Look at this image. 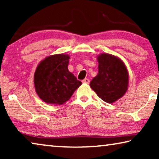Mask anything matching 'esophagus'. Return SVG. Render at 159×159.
I'll list each match as a JSON object with an SVG mask.
<instances>
[{"label":"esophagus","mask_w":159,"mask_h":159,"mask_svg":"<svg viewBox=\"0 0 159 159\" xmlns=\"http://www.w3.org/2000/svg\"><path fill=\"white\" fill-rule=\"evenodd\" d=\"M82 83H85V84H89L90 83V80L88 79H84L82 80Z\"/></svg>","instance_id":"obj_1"}]
</instances>
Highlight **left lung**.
I'll use <instances>...</instances> for the list:
<instances>
[{
	"instance_id": "obj_1",
	"label": "left lung",
	"mask_w": 159,
	"mask_h": 159,
	"mask_svg": "<svg viewBox=\"0 0 159 159\" xmlns=\"http://www.w3.org/2000/svg\"><path fill=\"white\" fill-rule=\"evenodd\" d=\"M98 73L90 86L103 101L112 103L124 96L129 85V73L123 61L116 56L102 53L97 56Z\"/></svg>"
}]
</instances>
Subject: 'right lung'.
Instances as JSON below:
<instances>
[{"mask_svg":"<svg viewBox=\"0 0 159 159\" xmlns=\"http://www.w3.org/2000/svg\"><path fill=\"white\" fill-rule=\"evenodd\" d=\"M70 56L66 53L47 56L37 66L34 88L39 98L48 104L62 105L82 84L68 69Z\"/></svg>","mask_w":159,"mask_h":159,"instance_id":"right-lung-1","label":"right lung"}]
</instances>
